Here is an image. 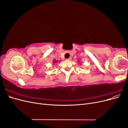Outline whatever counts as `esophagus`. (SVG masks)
Returning a JSON list of instances; mask_svg holds the SVG:
<instances>
[{
  "label": "esophagus",
  "instance_id": "1",
  "mask_svg": "<svg viewBox=\"0 0 128 128\" xmlns=\"http://www.w3.org/2000/svg\"><path fill=\"white\" fill-rule=\"evenodd\" d=\"M71 59H72V58H69L68 59H67V60H71Z\"/></svg>",
  "mask_w": 128,
  "mask_h": 128
}]
</instances>
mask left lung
<instances>
[{
    "label": "left lung",
    "mask_w": 128,
    "mask_h": 128,
    "mask_svg": "<svg viewBox=\"0 0 128 128\" xmlns=\"http://www.w3.org/2000/svg\"><path fill=\"white\" fill-rule=\"evenodd\" d=\"M80 62V61H78V62Z\"/></svg>",
    "instance_id": "obj_1"
}]
</instances>
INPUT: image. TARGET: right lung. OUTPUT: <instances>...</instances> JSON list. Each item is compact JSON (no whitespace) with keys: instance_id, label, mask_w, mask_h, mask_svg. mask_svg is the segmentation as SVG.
<instances>
[{"instance_id":"1","label":"right lung","mask_w":128,"mask_h":128,"mask_svg":"<svg viewBox=\"0 0 128 128\" xmlns=\"http://www.w3.org/2000/svg\"><path fill=\"white\" fill-rule=\"evenodd\" d=\"M60 61H59V62H60ZM58 61H56V60H55V59H54L53 60V64H56V63H58Z\"/></svg>"}]
</instances>
